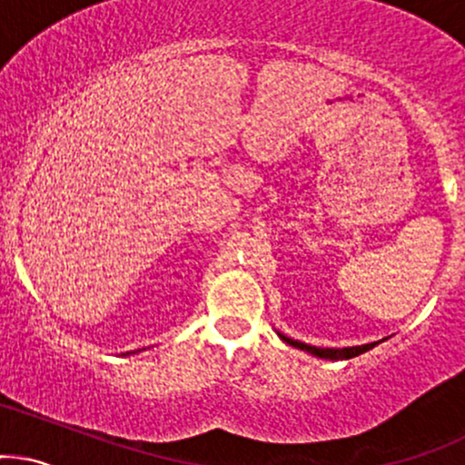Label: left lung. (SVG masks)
Masks as SVG:
<instances>
[{"label": "left lung", "mask_w": 465, "mask_h": 465, "mask_svg": "<svg viewBox=\"0 0 465 465\" xmlns=\"http://www.w3.org/2000/svg\"><path fill=\"white\" fill-rule=\"evenodd\" d=\"M280 338L287 341V344L295 346V349L309 351V353H313V355H318V357H324V360H351V357H355V355H360V353H366V351L373 349L375 344H380V341H373V344L349 346V349H318V346H311V344H304V341L284 338V335H280Z\"/></svg>", "instance_id": "left-lung-1"}]
</instances>
